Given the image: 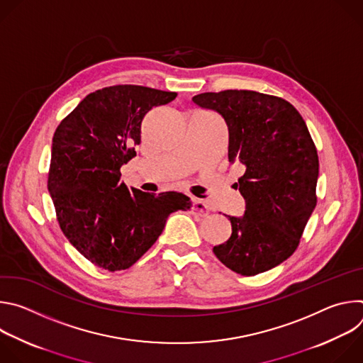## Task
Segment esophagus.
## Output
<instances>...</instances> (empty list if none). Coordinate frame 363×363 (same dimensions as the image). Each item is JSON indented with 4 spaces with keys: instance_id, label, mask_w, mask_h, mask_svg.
<instances>
[{
    "instance_id": "1",
    "label": "esophagus",
    "mask_w": 363,
    "mask_h": 363,
    "mask_svg": "<svg viewBox=\"0 0 363 363\" xmlns=\"http://www.w3.org/2000/svg\"><path fill=\"white\" fill-rule=\"evenodd\" d=\"M192 211L199 217H205L208 216V206H206L205 201L199 198H192Z\"/></svg>"
}]
</instances>
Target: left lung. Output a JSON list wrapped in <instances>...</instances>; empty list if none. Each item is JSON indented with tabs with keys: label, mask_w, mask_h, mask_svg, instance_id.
Here are the masks:
<instances>
[{
	"label": "left lung",
	"mask_w": 363,
	"mask_h": 363,
	"mask_svg": "<svg viewBox=\"0 0 363 363\" xmlns=\"http://www.w3.org/2000/svg\"><path fill=\"white\" fill-rule=\"evenodd\" d=\"M216 111L228 128V161L245 172L238 189L242 217H228L230 238L213 248L241 276L264 273L296 251L318 196L319 157L306 122L281 97L252 90H224L192 97Z\"/></svg>",
	"instance_id": "left-lung-1"
}]
</instances>
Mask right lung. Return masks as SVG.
Segmentation results:
<instances>
[{"instance_id": "obj_1", "label": "right lung", "mask_w": 363, "mask_h": 363, "mask_svg": "<svg viewBox=\"0 0 363 363\" xmlns=\"http://www.w3.org/2000/svg\"><path fill=\"white\" fill-rule=\"evenodd\" d=\"M175 97L135 84L100 89L55 132L47 188L57 221L70 244L100 269H129L162 234L169 214L191 208L181 192L149 194L121 179V167L136 157L145 115Z\"/></svg>"}]
</instances>
